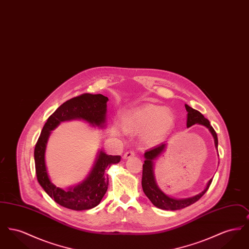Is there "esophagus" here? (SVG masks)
Instances as JSON below:
<instances>
[{
	"label": "esophagus",
	"instance_id": "esophagus-1",
	"mask_svg": "<svg viewBox=\"0 0 249 249\" xmlns=\"http://www.w3.org/2000/svg\"><path fill=\"white\" fill-rule=\"evenodd\" d=\"M135 156V152L133 150H129L124 154V159H130L131 157Z\"/></svg>",
	"mask_w": 249,
	"mask_h": 249
}]
</instances>
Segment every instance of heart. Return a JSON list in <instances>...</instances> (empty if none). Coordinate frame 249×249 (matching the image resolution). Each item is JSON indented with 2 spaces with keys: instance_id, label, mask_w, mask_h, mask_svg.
I'll list each match as a JSON object with an SVG mask.
<instances>
[{
  "instance_id": "obj_1",
  "label": "heart",
  "mask_w": 249,
  "mask_h": 249,
  "mask_svg": "<svg viewBox=\"0 0 249 249\" xmlns=\"http://www.w3.org/2000/svg\"><path fill=\"white\" fill-rule=\"evenodd\" d=\"M122 124L127 130H143L146 142H161L169 135L175 124L171 111L163 107L146 104L130 111L123 119ZM115 132L117 130H115Z\"/></svg>"
}]
</instances>
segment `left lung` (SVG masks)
Segmentation results:
<instances>
[{"instance_id": "1", "label": "left lung", "mask_w": 249, "mask_h": 249, "mask_svg": "<svg viewBox=\"0 0 249 249\" xmlns=\"http://www.w3.org/2000/svg\"><path fill=\"white\" fill-rule=\"evenodd\" d=\"M186 110L188 112V119H187V127L190 128L194 124H201L204 127H206L211 134L213 135L214 140V145L217 149V135L213 129V127L210 125V122L207 119L203 117L201 113L193 108L189 107L188 105H185ZM166 143L162 142L160 144H158L154 147L150 148L144 153V163L142 164V190L146 197L150 200V201L154 204L156 207L163 210H179L182 208H185L187 206H190L194 202L200 200L202 195L209 189L212 180L210 179L207 183L206 188L201 193L197 194L196 196L186 198V199H175L172 197H169L165 193L159 188L157 185L156 179L154 176V160L161 154L165 149Z\"/></svg>"}]
</instances>
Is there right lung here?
<instances>
[{
  "label": "right lung",
  "instance_id": "obj_1",
  "mask_svg": "<svg viewBox=\"0 0 249 249\" xmlns=\"http://www.w3.org/2000/svg\"><path fill=\"white\" fill-rule=\"evenodd\" d=\"M108 98L102 94H84L66 101L48 118L43 127L35 148V162L37 180L40 186L59 205L82 211L97 206L108 189L107 170L112 164L119 163L120 156L107 155L100 151L94 165L88 178L79 185L67 190L56 187L49 179L45 154L51 130L60 122L71 119H82L92 126L104 128L107 119Z\"/></svg>",
  "mask_w": 249,
  "mask_h": 249
}]
</instances>
